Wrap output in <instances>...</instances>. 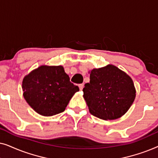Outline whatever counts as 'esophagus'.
Masks as SVG:
<instances>
[{
	"mask_svg": "<svg viewBox=\"0 0 158 158\" xmlns=\"http://www.w3.org/2000/svg\"><path fill=\"white\" fill-rule=\"evenodd\" d=\"M79 88H80V90H83V86H84V85L83 84H79Z\"/></svg>",
	"mask_w": 158,
	"mask_h": 158,
	"instance_id": "34e87169",
	"label": "esophagus"
}]
</instances>
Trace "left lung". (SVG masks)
Instances as JSON below:
<instances>
[{"label":"left lung","mask_w":158,"mask_h":158,"mask_svg":"<svg viewBox=\"0 0 158 158\" xmlns=\"http://www.w3.org/2000/svg\"><path fill=\"white\" fill-rule=\"evenodd\" d=\"M90 83L83 88V98L90 113L103 120L122 117L132 105L136 89L132 79L113 64L90 70Z\"/></svg>","instance_id":"left-lung-1"}]
</instances>
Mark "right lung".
Returning <instances> with one entry per match:
<instances>
[{
	"mask_svg": "<svg viewBox=\"0 0 158 158\" xmlns=\"http://www.w3.org/2000/svg\"><path fill=\"white\" fill-rule=\"evenodd\" d=\"M23 98L36 113L52 116L64 111L79 88L70 81L61 65H41L22 81Z\"/></svg>",
	"mask_w": 158,
	"mask_h": 158,
	"instance_id": "obj_1",
	"label": "right lung"
}]
</instances>
